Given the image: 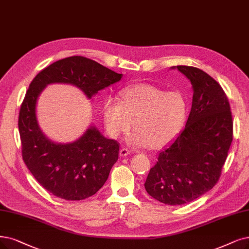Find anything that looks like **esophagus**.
Segmentation results:
<instances>
[{"label":"esophagus","instance_id":"1","mask_svg":"<svg viewBox=\"0 0 249 249\" xmlns=\"http://www.w3.org/2000/svg\"><path fill=\"white\" fill-rule=\"evenodd\" d=\"M130 151L127 150L126 148H122L121 150H119V155H121L122 157H124V156H127V155H130Z\"/></svg>","mask_w":249,"mask_h":249}]
</instances>
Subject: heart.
<instances>
[{"instance_id":"heart-1","label":"heart","mask_w":249,"mask_h":249,"mask_svg":"<svg viewBox=\"0 0 249 249\" xmlns=\"http://www.w3.org/2000/svg\"><path fill=\"white\" fill-rule=\"evenodd\" d=\"M119 97V102L113 99L104 102V125L108 135L116 139L131 130L134 121L136 130L127 138L132 146L160 148L180 133L186 122L188 104L181 92L138 84L124 88Z\"/></svg>"}]
</instances>
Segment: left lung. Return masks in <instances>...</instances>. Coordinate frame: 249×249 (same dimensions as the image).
Masks as SVG:
<instances>
[{
	"label": "left lung",
	"instance_id": "8db88e82",
	"mask_svg": "<svg viewBox=\"0 0 249 249\" xmlns=\"http://www.w3.org/2000/svg\"><path fill=\"white\" fill-rule=\"evenodd\" d=\"M192 85L190 114L184 130L158 153L144 184L147 193L168 205L195 200L218 181L233 140V122L222 87L199 68L178 65Z\"/></svg>",
	"mask_w": 249,
	"mask_h": 249
}]
</instances>
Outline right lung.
Instances as JSON below:
<instances>
[{
	"mask_svg": "<svg viewBox=\"0 0 249 249\" xmlns=\"http://www.w3.org/2000/svg\"><path fill=\"white\" fill-rule=\"evenodd\" d=\"M122 77L91 59L71 56L43 69L29 85L18 119L22 157L29 172L50 193L65 200H83L96 194L117 161L119 145L93 124L74 142L52 141L38 124L39 95L48 85L66 84L92 99Z\"/></svg>",
	"mask_w": 249,
	"mask_h": 249,
	"instance_id": "right-lung-1",
	"label": "right lung"
}]
</instances>
